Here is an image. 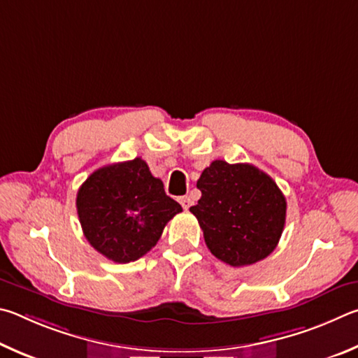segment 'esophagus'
I'll use <instances>...</instances> for the list:
<instances>
[{"instance_id": "1", "label": "esophagus", "mask_w": 358, "mask_h": 358, "mask_svg": "<svg viewBox=\"0 0 358 358\" xmlns=\"http://www.w3.org/2000/svg\"><path fill=\"white\" fill-rule=\"evenodd\" d=\"M179 203H180V206H182V208L187 210L190 208V206L193 204V201H192V198L190 196H180L179 198Z\"/></svg>"}]
</instances>
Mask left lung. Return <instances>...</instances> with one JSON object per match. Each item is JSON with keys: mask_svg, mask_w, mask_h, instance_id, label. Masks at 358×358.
Listing matches in <instances>:
<instances>
[{"mask_svg": "<svg viewBox=\"0 0 358 358\" xmlns=\"http://www.w3.org/2000/svg\"><path fill=\"white\" fill-rule=\"evenodd\" d=\"M196 187L198 218L210 253L233 267L267 258L283 233L286 198L275 180L250 163L214 160Z\"/></svg>", "mask_w": 358, "mask_h": 358, "instance_id": "8db88e82", "label": "left lung"}]
</instances>
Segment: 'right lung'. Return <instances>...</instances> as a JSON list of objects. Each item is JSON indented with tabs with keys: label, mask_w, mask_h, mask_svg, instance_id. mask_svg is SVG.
<instances>
[{
	"label": "right lung",
	"mask_w": 358,
	"mask_h": 358,
	"mask_svg": "<svg viewBox=\"0 0 358 358\" xmlns=\"http://www.w3.org/2000/svg\"><path fill=\"white\" fill-rule=\"evenodd\" d=\"M77 212L87 242L105 258L125 264L155 247L182 208L136 157L96 169L78 189Z\"/></svg>",
	"instance_id": "1"
}]
</instances>
